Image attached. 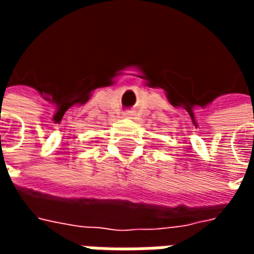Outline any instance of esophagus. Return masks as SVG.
Returning a JSON list of instances; mask_svg holds the SVG:
<instances>
[{
  "label": "esophagus",
  "instance_id": "1",
  "mask_svg": "<svg viewBox=\"0 0 254 254\" xmlns=\"http://www.w3.org/2000/svg\"><path fill=\"white\" fill-rule=\"evenodd\" d=\"M133 116H134L133 113H127V114H125V117H127V118H133Z\"/></svg>",
  "mask_w": 254,
  "mask_h": 254
}]
</instances>
